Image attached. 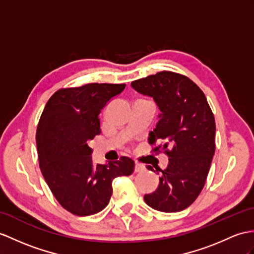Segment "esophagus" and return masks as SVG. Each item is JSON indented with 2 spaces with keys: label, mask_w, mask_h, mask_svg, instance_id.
<instances>
[{
  "label": "esophagus",
  "mask_w": 254,
  "mask_h": 254,
  "mask_svg": "<svg viewBox=\"0 0 254 254\" xmlns=\"http://www.w3.org/2000/svg\"><path fill=\"white\" fill-rule=\"evenodd\" d=\"M144 170H145L144 165H142L140 163L135 162V164H134V171L135 172H142V171H144Z\"/></svg>",
  "instance_id": "obj_1"
}]
</instances>
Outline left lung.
Here are the masks:
<instances>
[{"label":"left lung","instance_id":"obj_1","mask_svg":"<svg viewBox=\"0 0 254 254\" xmlns=\"http://www.w3.org/2000/svg\"><path fill=\"white\" fill-rule=\"evenodd\" d=\"M131 87L154 99L160 113L148 143L163 141L160 150L169 157L160 172L158 188L144 195L151 208L179 212L195 201L205 185L214 155L215 122L206 96L193 80L181 74L163 71L134 80ZM148 170L153 167L147 166Z\"/></svg>","mask_w":254,"mask_h":254}]
</instances>
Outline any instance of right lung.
<instances>
[{"mask_svg":"<svg viewBox=\"0 0 254 254\" xmlns=\"http://www.w3.org/2000/svg\"><path fill=\"white\" fill-rule=\"evenodd\" d=\"M125 87V84L91 83L60 89L41 115L36 146L42 175L60 205L75 215L100 212L112 196L114 179L133 171V160L126 156L94 164L88 145L101 132V110Z\"/></svg>","mask_w":254,"mask_h":254,"instance_id":"1","label":"right lung"}]
</instances>
